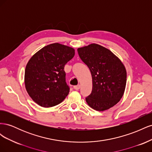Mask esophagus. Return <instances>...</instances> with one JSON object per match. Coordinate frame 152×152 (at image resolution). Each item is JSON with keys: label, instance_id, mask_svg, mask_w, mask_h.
<instances>
[{"label": "esophagus", "instance_id": "esophagus-1", "mask_svg": "<svg viewBox=\"0 0 152 152\" xmlns=\"http://www.w3.org/2000/svg\"><path fill=\"white\" fill-rule=\"evenodd\" d=\"M80 86L79 84L77 85V86H73V88H74L75 90H79L80 89Z\"/></svg>", "mask_w": 152, "mask_h": 152}]
</instances>
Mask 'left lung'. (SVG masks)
Returning <instances> with one entry per match:
<instances>
[{"label":"left lung","instance_id":"obj_1","mask_svg":"<svg viewBox=\"0 0 152 152\" xmlns=\"http://www.w3.org/2000/svg\"><path fill=\"white\" fill-rule=\"evenodd\" d=\"M82 61L89 68L93 89L86 101L90 107L104 111L115 105L125 91L127 72L124 64L111 50L91 44L77 49Z\"/></svg>","mask_w":152,"mask_h":152}]
</instances>
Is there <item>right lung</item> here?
I'll return each mask as SVG.
<instances>
[{
  "instance_id": "right-lung-1",
  "label": "right lung",
  "mask_w": 152,
  "mask_h": 152,
  "mask_svg": "<svg viewBox=\"0 0 152 152\" xmlns=\"http://www.w3.org/2000/svg\"><path fill=\"white\" fill-rule=\"evenodd\" d=\"M74 55L73 48L54 43L31 56L25 68V84L34 102L40 107L49 108L65 99L70 88L66 83L64 67Z\"/></svg>"
}]
</instances>
